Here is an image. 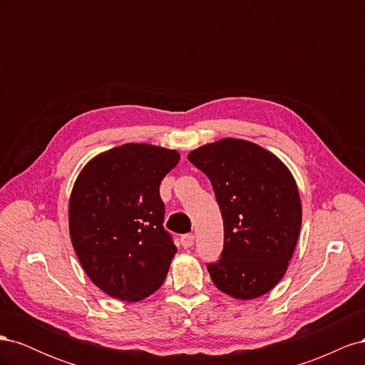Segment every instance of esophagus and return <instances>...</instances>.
Here are the masks:
<instances>
[{
    "label": "esophagus",
    "mask_w": 365,
    "mask_h": 365,
    "mask_svg": "<svg viewBox=\"0 0 365 365\" xmlns=\"http://www.w3.org/2000/svg\"><path fill=\"white\" fill-rule=\"evenodd\" d=\"M193 242H195V236L193 235H184V236H181V245L184 248H190L193 245Z\"/></svg>",
    "instance_id": "34e87169"
}]
</instances>
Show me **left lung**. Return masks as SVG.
<instances>
[{
	"label": "left lung",
	"instance_id": "8db88e82",
	"mask_svg": "<svg viewBox=\"0 0 365 365\" xmlns=\"http://www.w3.org/2000/svg\"><path fill=\"white\" fill-rule=\"evenodd\" d=\"M187 158L212 181L224 219L222 257L207 264L216 288L237 300L269 292L288 269L302 228V200L288 165L240 138L207 143Z\"/></svg>",
	"mask_w": 365,
	"mask_h": 365
}]
</instances>
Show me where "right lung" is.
Returning <instances> with one entry per match:
<instances>
[{
  "label": "right lung",
  "instance_id": "1",
  "mask_svg": "<svg viewBox=\"0 0 365 365\" xmlns=\"http://www.w3.org/2000/svg\"><path fill=\"white\" fill-rule=\"evenodd\" d=\"M180 152L126 143L97 153L77 175L68 202L73 248L106 295L135 303L165 280L176 247L163 227L161 180Z\"/></svg>",
  "mask_w": 365,
  "mask_h": 365
}]
</instances>
